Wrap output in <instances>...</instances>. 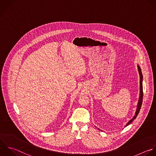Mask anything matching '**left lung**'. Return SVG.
Wrapping results in <instances>:
<instances>
[{
    "label": "left lung",
    "mask_w": 156,
    "mask_h": 156,
    "mask_svg": "<svg viewBox=\"0 0 156 156\" xmlns=\"http://www.w3.org/2000/svg\"><path fill=\"white\" fill-rule=\"evenodd\" d=\"M138 70L139 72V75H140V98L139 100V103H138V106H137V111L136 112V115L133 117V119H132L128 123V124L126 125L128 126L129 124H131L133 121L136 119V117H137L140 110L141 109V106L142 105V101H143V96H144V92H143V85H142V78H143V76L142 74V71H141V69L140 68V67L138 66Z\"/></svg>",
    "instance_id": "8db88e82"
}]
</instances>
